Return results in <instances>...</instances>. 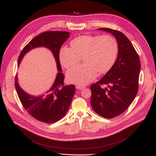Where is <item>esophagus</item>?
<instances>
[{
    "mask_svg": "<svg viewBox=\"0 0 156 156\" xmlns=\"http://www.w3.org/2000/svg\"><path fill=\"white\" fill-rule=\"evenodd\" d=\"M85 88V86H81V85H76V88L78 89V90H83Z\"/></svg>",
    "mask_w": 156,
    "mask_h": 156,
    "instance_id": "34e87169",
    "label": "esophagus"
}]
</instances>
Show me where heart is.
<instances>
[{
	"mask_svg": "<svg viewBox=\"0 0 156 156\" xmlns=\"http://www.w3.org/2000/svg\"><path fill=\"white\" fill-rule=\"evenodd\" d=\"M71 47L64 46L59 52V60L65 68L75 66L82 57L84 63L67 73L71 83L85 85L100 73H107L115 62L118 47L116 40L110 35H81L71 40Z\"/></svg>",
	"mask_w": 156,
	"mask_h": 156,
	"instance_id": "heart-1",
	"label": "heart"
}]
</instances>
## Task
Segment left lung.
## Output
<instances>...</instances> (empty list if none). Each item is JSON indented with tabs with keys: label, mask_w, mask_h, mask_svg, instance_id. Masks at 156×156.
Listing matches in <instances>:
<instances>
[{
	"label": "left lung",
	"mask_w": 156,
	"mask_h": 156,
	"mask_svg": "<svg viewBox=\"0 0 156 156\" xmlns=\"http://www.w3.org/2000/svg\"><path fill=\"white\" fill-rule=\"evenodd\" d=\"M97 30L107 31L115 37L118 54L111 69L90 86V103L99 115L112 118L125 111L135 99L138 88L140 61L133 45L122 33L105 28Z\"/></svg>",
	"instance_id": "obj_1"
}]
</instances>
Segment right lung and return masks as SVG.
I'll use <instances>...</instances> for the list:
<instances>
[{"label":"right lung","mask_w":156,"mask_h":156,"mask_svg":"<svg viewBox=\"0 0 156 156\" xmlns=\"http://www.w3.org/2000/svg\"><path fill=\"white\" fill-rule=\"evenodd\" d=\"M69 35L68 31L42 33L32 39L23 48L18 60L19 66L24 55L31 49L40 47L49 49L54 57L58 73L52 86L44 94L38 96L29 95L19 85L18 76L15 77V88L24 108L32 117L45 123H53L66 115L75 92L74 85H64V76L59 61L60 48Z\"/></svg>","instance_id":"add662e5"}]
</instances>
